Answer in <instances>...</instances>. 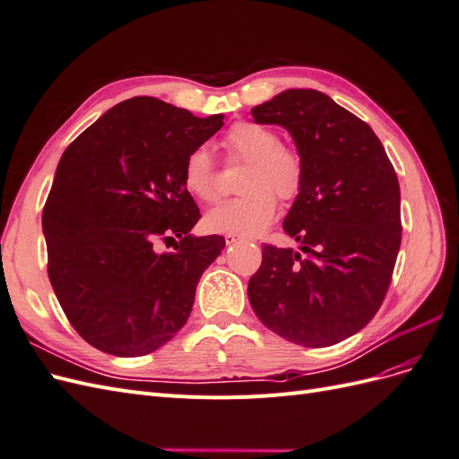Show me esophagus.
Segmentation results:
<instances>
[{
	"label": "esophagus",
	"instance_id": "34e87169",
	"mask_svg": "<svg viewBox=\"0 0 459 459\" xmlns=\"http://www.w3.org/2000/svg\"><path fill=\"white\" fill-rule=\"evenodd\" d=\"M239 241H241L239 235H226V245H235V243H239Z\"/></svg>",
	"mask_w": 459,
	"mask_h": 459
}]
</instances>
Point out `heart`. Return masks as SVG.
I'll return each instance as SVG.
<instances>
[{
    "label": "heart",
    "mask_w": 459,
    "mask_h": 459,
    "mask_svg": "<svg viewBox=\"0 0 459 459\" xmlns=\"http://www.w3.org/2000/svg\"><path fill=\"white\" fill-rule=\"evenodd\" d=\"M226 147L231 159L248 162L241 191L245 195L221 203L204 214V228L212 233L253 238L266 230L277 212L275 195L293 201L304 184L302 159L295 149L283 147L272 128L239 122L228 132ZM184 187L203 203L220 197L211 149H193L182 170Z\"/></svg>",
    "instance_id": "obj_1"
}]
</instances>
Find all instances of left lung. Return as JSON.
<instances>
[{
  "label": "left lung",
  "mask_w": 459,
  "mask_h": 459,
  "mask_svg": "<svg viewBox=\"0 0 459 459\" xmlns=\"http://www.w3.org/2000/svg\"><path fill=\"white\" fill-rule=\"evenodd\" d=\"M251 115L290 134L304 184L283 220L299 251L264 247L248 300L290 342H341L371 322L391 285L402 238L396 172L368 124L317 90H285Z\"/></svg>",
  "instance_id": "8db88e82"
}]
</instances>
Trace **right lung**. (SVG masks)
I'll list each match as a JSON object with an SVG mask.
<instances>
[{"instance_id": "right-lung-1", "label": "right lung", "mask_w": 459, "mask_h": 459, "mask_svg": "<svg viewBox=\"0 0 459 459\" xmlns=\"http://www.w3.org/2000/svg\"><path fill=\"white\" fill-rule=\"evenodd\" d=\"M224 126L155 97L122 101L66 147L41 216L48 273L78 335L145 356L182 329L203 272L226 247L189 233L199 208L184 162ZM178 241H175V238ZM175 241L172 254L156 248Z\"/></svg>"}]
</instances>
